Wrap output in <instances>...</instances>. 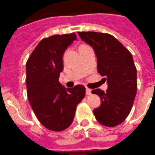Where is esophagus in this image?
I'll list each match as a JSON object with an SVG mask.
<instances>
[{
    "mask_svg": "<svg viewBox=\"0 0 155 155\" xmlns=\"http://www.w3.org/2000/svg\"><path fill=\"white\" fill-rule=\"evenodd\" d=\"M91 90L89 88H87L86 87V94L87 95H90V94H91Z\"/></svg>",
    "mask_w": 155,
    "mask_h": 155,
    "instance_id": "34e87169",
    "label": "esophagus"
}]
</instances>
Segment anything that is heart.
Masks as SVG:
<instances>
[{"label": "heart", "mask_w": 155, "mask_h": 155, "mask_svg": "<svg viewBox=\"0 0 155 155\" xmlns=\"http://www.w3.org/2000/svg\"><path fill=\"white\" fill-rule=\"evenodd\" d=\"M81 46H82V45H81Z\"/></svg>", "instance_id": "heart-1"}]
</instances>
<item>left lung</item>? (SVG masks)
Here are the masks:
<instances>
[{
	"instance_id": "left-lung-1",
	"label": "left lung",
	"mask_w": 155,
	"mask_h": 155,
	"mask_svg": "<svg viewBox=\"0 0 155 155\" xmlns=\"http://www.w3.org/2000/svg\"><path fill=\"white\" fill-rule=\"evenodd\" d=\"M82 41L93 48L97 57V72L105 76L106 91H91L101 104L94 110L97 122L114 127L124 122L133 107L137 91V73L131 53L115 37L107 33L79 31Z\"/></svg>"
}]
</instances>
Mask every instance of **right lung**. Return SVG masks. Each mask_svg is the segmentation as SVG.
<instances>
[{"label":"right lung","instance_id":"right-lung-1","mask_svg":"<svg viewBox=\"0 0 155 155\" xmlns=\"http://www.w3.org/2000/svg\"><path fill=\"white\" fill-rule=\"evenodd\" d=\"M75 40L74 32L45 38L26 62L28 101L39 122L51 131H63L71 125L76 107L85 97L82 85L65 88L59 82L63 54Z\"/></svg>","mask_w":155,"mask_h":155}]
</instances>
